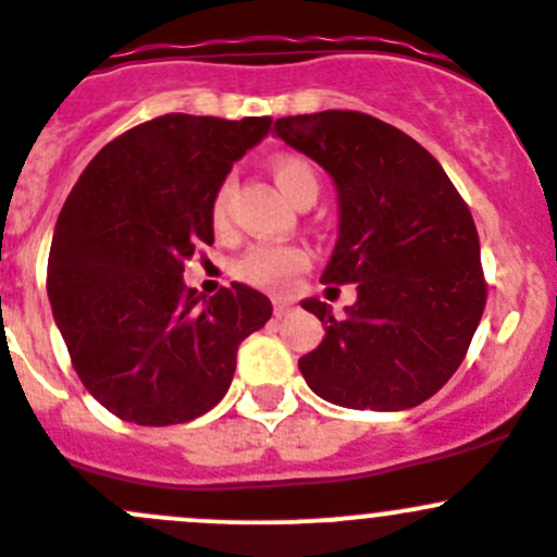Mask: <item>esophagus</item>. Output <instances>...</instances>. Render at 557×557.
<instances>
[{"mask_svg":"<svg viewBox=\"0 0 557 557\" xmlns=\"http://www.w3.org/2000/svg\"><path fill=\"white\" fill-rule=\"evenodd\" d=\"M292 311V302H286V300H273V313H276V317H286V313Z\"/></svg>","mask_w":557,"mask_h":557,"instance_id":"34e87169","label":"esophagus"}]
</instances>
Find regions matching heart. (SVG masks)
<instances>
[{"label":"heart","mask_w":557,"mask_h":557,"mask_svg":"<svg viewBox=\"0 0 557 557\" xmlns=\"http://www.w3.org/2000/svg\"><path fill=\"white\" fill-rule=\"evenodd\" d=\"M271 170L278 189L292 202H297L308 191H319V178L306 159L276 157L271 162ZM230 200H233V181H222L211 197V227L216 233H227ZM308 265H311V255L302 246L255 244L235 260V276L268 292H289L297 276L308 271Z\"/></svg>","instance_id":"1"}]
</instances>
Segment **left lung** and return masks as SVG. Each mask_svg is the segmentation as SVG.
I'll return each mask as SVG.
<instances>
[{
  "mask_svg": "<svg viewBox=\"0 0 557 557\" xmlns=\"http://www.w3.org/2000/svg\"><path fill=\"white\" fill-rule=\"evenodd\" d=\"M273 132L335 181L338 244L322 281L357 284L341 319L302 300L324 324L302 379L346 409L420 406L460 368L487 300L471 211L414 137L373 115H286Z\"/></svg>",
  "mask_w": 557,
  "mask_h": 557,
  "instance_id": "obj_1",
  "label": "left lung"
}]
</instances>
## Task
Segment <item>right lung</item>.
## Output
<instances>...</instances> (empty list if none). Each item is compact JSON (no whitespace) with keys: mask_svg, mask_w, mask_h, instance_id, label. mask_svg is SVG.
Wrapping results in <instances>:
<instances>
[{"mask_svg":"<svg viewBox=\"0 0 557 557\" xmlns=\"http://www.w3.org/2000/svg\"><path fill=\"white\" fill-rule=\"evenodd\" d=\"M273 121L168 113L110 140L70 191L48 255V297L73 368L124 422L178 425L230 389L240 341L271 319L262 292L184 284L213 244L211 197Z\"/></svg>","mask_w":557,"mask_h":557,"instance_id":"1","label":"right lung"}]
</instances>
